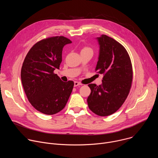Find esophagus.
<instances>
[{"label":"esophagus","mask_w":158,"mask_h":158,"mask_svg":"<svg viewBox=\"0 0 158 158\" xmlns=\"http://www.w3.org/2000/svg\"><path fill=\"white\" fill-rule=\"evenodd\" d=\"M82 85L81 83H80V82H77V81H75L74 82V87H76V86H78V85Z\"/></svg>","instance_id":"34e87169"}]
</instances>
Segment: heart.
I'll return each mask as SVG.
<instances>
[{"mask_svg":"<svg viewBox=\"0 0 158 158\" xmlns=\"http://www.w3.org/2000/svg\"><path fill=\"white\" fill-rule=\"evenodd\" d=\"M85 51H91V52H93L92 49H91V48H88V47H84V48H83L82 49L81 52H85Z\"/></svg>","mask_w":158,"mask_h":158,"instance_id":"heart-1","label":"heart"}]
</instances>
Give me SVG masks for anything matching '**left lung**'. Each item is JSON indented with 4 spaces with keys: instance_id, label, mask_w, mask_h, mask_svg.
Masks as SVG:
<instances>
[{
    "instance_id": "left-lung-1",
    "label": "left lung",
    "mask_w": 158,
    "mask_h": 158,
    "mask_svg": "<svg viewBox=\"0 0 158 158\" xmlns=\"http://www.w3.org/2000/svg\"><path fill=\"white\" fill-rule=\"evenodd\" d=\"M97 40L99 54L95 70L104 76L101 85H88L91 92L87 101L94 113L107 116L121 107L129 93L132 64L127 51L119 42L104 34Z\"/></svg>"
}]
</instances>
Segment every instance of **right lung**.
Instances as JSON below:
<instances>
[{
  "mask_svg": "<svg viewBox=\"0 0 158 158\" xmlns=\"http://www.w3.org/2000/svg\"><path fill=\"white\" fill-rule=\"evenodd\" d=\"M72 43L64 36L51 37L35 44L21 69V81L27 98L38 111L48 115L62 110L73 91L74 82H65L54 73L59 69L64 46Z\"/></svg>",
  "mask_w": 158,
  "mask_h": 158,
  "instance_id": "add662e5",
  "label": "right lung"
}]
</instances>
